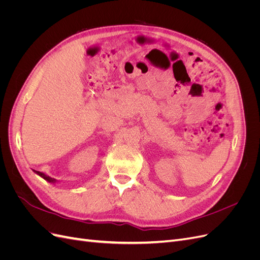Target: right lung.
Wrapping results in <instances>:
<instances>
[{
    "label": "right lung",
    "mask_w": 260,
    "mask_h": 260,
    "mask_svg": "<svg viewBox=\"0 0 260 260\" xmlns=\"http://www.w3.org/2000/svg\"><path fill=\"white\" fill-rule=\"evenodd\" d=\"M37 175H39L40 176L41 178H43L44 180H46L48 181V182H50V183H56V180L55 179H53V178H51V177H49V176H46V175H44L43 172H40V171H36V170H34Z\"/></svg>",
    "instance_id": "right-lung-1"
}]
</instances>
